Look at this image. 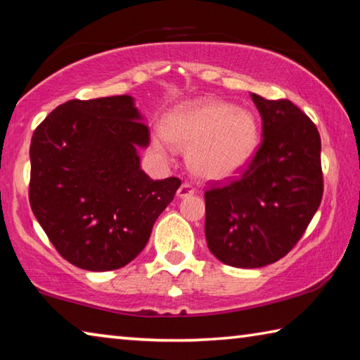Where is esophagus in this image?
Here are the masks:
<instances>
[{
	"instance_id": "esophagus-1",
	"label": "esophagus",
	"mask_w": 360,
	"mask_h": 360,
	"mask_svg": "<svg viewBox=\"0 0 360 360\" xmlns=\"http://www.w3.org/2000/svg\"><path fill=\"white\" fill-rule=\"evenodd\" d=\"M193 194H194V188L190 184H184L179 188V191H176V196H179L180 199L193 196Z\"/></svg>"
}]
</instances>
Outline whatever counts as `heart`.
Returning a JSON list of instances; mask_svg holds the SVG:
<instances>
[{
	"label": "heart",
	"instance_id": "1",
	"mask_svg": "<svg viewBox=\"0 0 360 360\" xmlns=\"http://www.w3.org/2000/svg\"><path fill=\"white\" fill-rule=\"evenodd\" d=\"M260 141L257 116L245 108L217 98L181 103L164 120V131L153 137L159 153L172 145L186 148L194 175L223 181L239 175L255 156Z\"/></svg>",
	"mask_w": 360,
	"mask_h": 360
}]
</instances>
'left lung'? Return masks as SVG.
<instances>
[{"label":"left lung","mask_w":360,"mask_h":360,"mask_svg":"<svg viewBox=\"0 0 360 360\" xmlns=\"http://www.w3.org/2000/svg\"><path fill=\"white\" fill-rule=\"evenodd\" d=\"M260 148L239 180L205 191V240L221 263L262 268L292 250L319 209L321 135L290 100L250 94Z\"/></svg>","instance_id":"left-lung-1"}]
</instances>
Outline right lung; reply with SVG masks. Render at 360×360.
Listing matches in <instances>:
<instances>
[{
    "instance_id": "obj_1",
    "label": "right lung",
    "mask_w": 360,
    "mask_h": 360,
    "mask_svg": "<svg viewBox=\"0 0 360 360\" xmlns=\"http://www.w3.org/2000/svg\"><path fill=\"white\" fill-rule=\"evenodd\" d=\"M150 131L134 97L70 100L33 132L30 205L57 252L75 266H126L181 181L153 180L139 150Z\"/></svg>"
}]
</instances>
